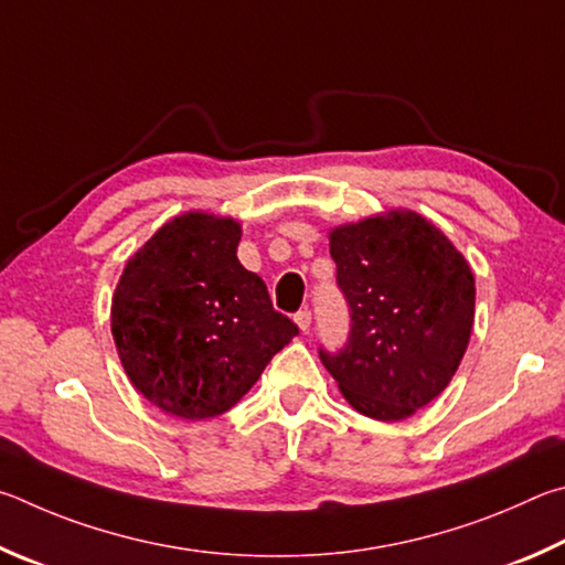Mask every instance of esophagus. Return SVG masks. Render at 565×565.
Wrapping results in <instances>:
<instances>
[{"instance_id":"esophagus-1","label":"esophagus","mask_w":565,"mask_h":565,"mask_svg":"<svg viewBox=\"0 0 565 565\" xmlns=\"http://www.w3.org/2000/svg\"><path fill=\"white\" fill-rule=\"evenodd\" d=\"M310 322H312V312H310V310L295 312V324H298V328H300L302 332L310 330Z\"/></svg>"}]
</instances>
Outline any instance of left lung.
Instances as JSON below:
<instances>
[{"mask_svg":"<svg viewBox=\"0 0 565 565\" xmlns=\"http://www.w3.org/2000/svg\"><path fill=\"white\" fill-rule=\"evenodd\" d=\"M350 338L320 360L354 409L399 422L447 390L473 328V275L437 225L390 211L330 233Z\"/></svg>","mask_w":565,"mask_h":565,"instance_id":"left-lung-1","label":"left lung"}]
</instances>
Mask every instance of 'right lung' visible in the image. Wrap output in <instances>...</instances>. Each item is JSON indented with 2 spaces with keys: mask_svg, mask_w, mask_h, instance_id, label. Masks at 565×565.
<instances>
[{
  "mask_svg": "<svg viewBox=\"0 0 565 565\" xmlns=\"http://www.w3.org/2000/svg\"><path fill=\"white\" fill-rule=\"evenodd\" d=\"M241 223L191 211L158 227L126 263L111 332L134 387L181 419L241 402L298 324L237 260Z\"/></svg>",
  "mask_w": 565,
  "mask_h": 565,
  "instance_id": "obj_1",
  "label": "right lung"
}]
</instances>
